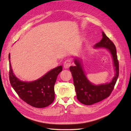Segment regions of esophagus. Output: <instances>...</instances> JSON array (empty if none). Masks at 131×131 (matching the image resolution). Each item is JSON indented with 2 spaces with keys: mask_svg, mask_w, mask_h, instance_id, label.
I'll list each match as a JSON object with an SVG mask.
<instances>
[{
  "mask_svg": "<svg viewBox=\"0 0 131 131\" xmlns=\"http://www.w3.org/2000/svg\"><path fill=\"white\" fill-rule=\"evenodd\" d=\"M72 65V63H71V61L69 60V59H67L65 61V62L63 63V67L64 68L67 69L70 67V66Z\"/></svg>",
  "mask_w": 131,
  "mask_h": 131,
  "instance_id": "34e87169",
  "label": "esophagus"
}]
</instances>
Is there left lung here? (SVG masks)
<instances>
[{
  "mask_svg": "<svg viewBox=\"0 0 131 131\" xmlns=\"http://www.w3.org/2000/svg\"><path fill=\"white\" fill-rule=\"evenodd\" d=\"M102 39L95 44V48L105 47L110 52L113 59L116 74L109 83L95 85L88 80L79 59H75L76 65L70 66L69 69L73 79L77 98L81 103L91 105L99 102L110 95L119 75V63L117 59L116 46L109 38L102 32Z\"/></svg>",
  "mask_w": 131,
  "mask_h": 131,
  "instance_id": "left-lung-1",
  "label": "left lung"
}]
</instances>
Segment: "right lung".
Segmentation results:
<instances>
[{"instance_id":"right-lung-1","label":"right lung","mask_w":131,"mask_h":131,"mask_svg":"<svg viewBox=\"0 0 131 131\" xmlns=\"http://www.w3.org/2000/svg\"><path fill=\"white\" fill-rule=\"evenodd\" d=\"M9 58V80L11 85L19 97L26 103L37 108L51 105L55 99L54 85L62 66L53 69L40 79L32 82H24L13 73Z\"/></svg>"}]
</instances>
